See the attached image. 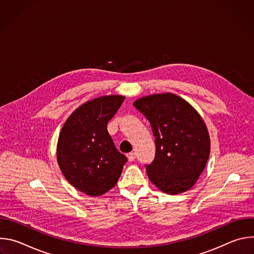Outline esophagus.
Returning a JSON list of instances; mask_svg holds the SVG:
<instances>
[{
    "label": "esophagus",
    "mask_w": 254,
    "mask_h": 254,
    "mask_svg": "<svg viewBox=\"0 0 254 254\" xmlns=\"http://www.w3.org/2000/svg\"><path fill=\"white\" fill-rule=\"evenodd\" d=\"M127 159H128L129 162L134 161V159H135V154H134V153H129V154H127Z\"/></svg>",
    "instance_id": "34e87169"
}]
</instances>
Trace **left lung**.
I'll return each mask as SVG.
<instances>
[{
  "label": "left lung",
  "instance_id": "obj_1",
  "mask_svg": "<svg viewBox=\"0 0 254 254\" xmlns=\"http://www.w3.org/2000/svg\"><path fill=\"white\" fill-rule=\"evenodd\" d=\"M133 105L151 123L155 136L156 156L146 166L150 181L170 195L188 191L210 155L203 119L188 101L170 92L140 97Z\"/></svg>",
  "mask_w": 254,
  "mask_h": 254
}]
</instances>
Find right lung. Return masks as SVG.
Returning <instances> with one entry per match:
<instances>
[{
  "instance_id": "right-lung-1",
  "label": "right lung",
  "mask_w": 254,
  "mask_h": 254,
  "mask_svg": "<svg viewBox=\"0 0 254 254\" xmlns=\"http://www.w3.org/2000/svg\"><path fill=\"white\" fill-rule=\"evenodd\" d=\"M125 100L105 95L81 104L64 123L57 142V162L68 182L89 196L114 188L127 159L107 131V124Z\"/></svg>"
}]
</instances>
